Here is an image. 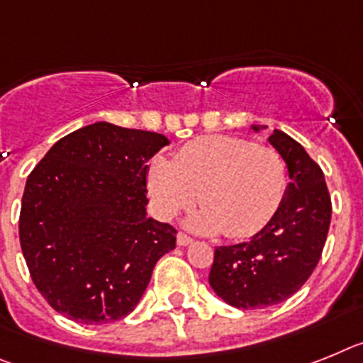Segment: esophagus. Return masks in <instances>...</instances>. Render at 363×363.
I'll return each instance as SVG.
<instances>
[{"label":"esophagus","instance_id":"1","mask_svg":"<svg viewBox=\"0 0 363 363\" xmlns=\"http://www.w3.org/2000/svg\"><path fill=\"white\" fill-rule=\"evenodd\" d=\"M194 242V239L190 238L188 234H184V232H179L177 234V245L179 247H188V245H191Z\"/></svg>","mask_w":363,"mask_h":363}]
</instances>
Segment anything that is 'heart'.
Here are the masks:
<instances>
[{"label": "heart", "mask_w": 363, "mask_h": 363, "mask_svg": "<svg viewBox=\"0 0 363 363\" xmlns=\"http://www.w3.org/2000/svg\"><path fill=\"white\" fill-rule=\"evenodd\" d=\"M286 162L279 151L230 135L195 138L173 162L151 160L147 186L162 217L188 210L197 201L203 212L195 228L242 239L269 225L285 199Z\"/></svg>", "instance_id": "b5f03b06"}]
</instances>
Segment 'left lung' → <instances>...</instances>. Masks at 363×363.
Instances as JSON below:
<instances>
[{
	"label": "left lung",
	"mask_w": 363,
	"mask_h": 363,
	"mask_svg": "<svg viewBox=\"0 0 363 363\" xmlns=\"http://www.w3.org/2000/svg\"><path fill=\"white\" fill-rule=\"evenodd\" d=\"M269 140L289 168L285 199L250 241L217 247L210 270L216 294L247 311L281 303L303 286L321 257L333 213L323 172L303 146L279 129Z\"/></svg>",
	"instance_id": "obj_1"
}]
</instances>
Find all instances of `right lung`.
Here are the masks:
<instances>
[{"label":"right lung","mask_w":363,"mask_h":363,"mask_svg":"<svg viewBox=\"0 0 363 363\" xmlns=\"http://www.w3.org/2000/svg\"><path fill=\"white\" fill-rule=\"evenodd\" d=\"M169 140L96 122L60 138L25 184L21 252L40 294L86 325L128 316L177 230L146 216L147 160Z\"/></svg>","instance_id":"obj_1"}]
</instances>
